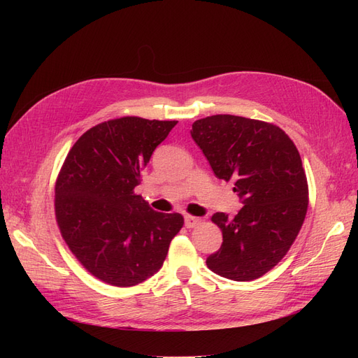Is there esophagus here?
I'll return each instance as SVG.
<instances>
[{"mask_svg":"<svg viewBox=\"0 0 358 358\" xmlns=\"http://www.w3.org/2000/svg\"><path fill=\"white\" fill-rule=\"evenodd\" d=\"M199 224H200V218H196V216H191V215H185L187 229H194V227H197Z\"/></svg>","mask_w":358,"mask_h":358,"instance_id":"esophagus-1","label":"esophagus"}]
</instances>
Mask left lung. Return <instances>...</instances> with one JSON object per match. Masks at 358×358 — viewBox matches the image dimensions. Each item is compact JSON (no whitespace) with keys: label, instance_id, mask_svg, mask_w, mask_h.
<instances>
[{"label":"left lung","instance_id":"left-lung-1","mask_svg":"<svg viewBox=\"0 0 358 358\" xmlns=\"http://www.w3.org/2000/svg\"><path fill=\"white\" fill-rule=\"evenodd\" d=\"M191 137L215 176L234 182L243 208L233 218L216 212L222 245L206 264L231 280H252L288 252L308 210V180L296 145L279 127L234 115L192 124Z\"/></svg>","mask_w":358,"mask_h":358}]
</instances>
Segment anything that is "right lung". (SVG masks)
<instances>
[{
	"instance_id": "1",
	"label": "right lung",
	"mask_w": 358,
	"mask_h": 358,
	"mask_svg": "<svg viewBox=\"0 0 358 358\" xmlns=\"http://www.w3.org/2000/svg\"><path fill=\"white\" fill-rule=\"evenodd\" d=\"M178 121L125 116L92 127L64 161L55 215L64 241L103 282L133 287L155 275L183 225L134 194L157 146Z\"/></svg>"
}]
</instances>
